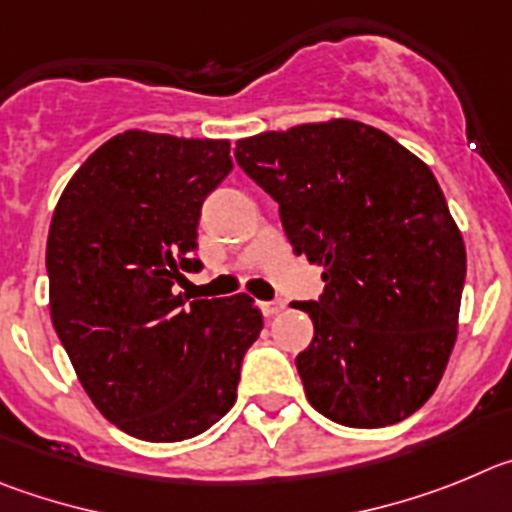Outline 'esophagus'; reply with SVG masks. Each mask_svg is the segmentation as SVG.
Listing matches in <instances>:
<instances>
[{
  "label": "esophagus",
  "instance_id": "esophagus-1",
  "mask_svg": "<svg viewBox=\"0 0 512 512\" xmlns=\"http://www.w3.org/2000/svg\"><path fill=\"white\" fill-rule=\"evenodd\" d=\"M260 308H262V313H265L267 319H270V316H275V313L283 311L285 301H283V298H275V301H262Z\"/></svg>",
  "mask_w": 512,
  "mask_h": 512
}]
</instances>
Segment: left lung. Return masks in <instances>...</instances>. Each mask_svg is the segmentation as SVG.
I'll list each match as a JSON object with an SVG mask.
<instances>
[{
  "instance_id": "left-lung-1",
  "label": "left lung",
  "mask_w": 512,
  "mask_h": 512,
  "mask_svg": "<svg viewBox=\"0 0 512 512\" xmlns=\"http://www.w3.org/2000/svg\"><path fill=\"white\" fill-rule=\"evenodd\" d=\"M239 168L280 206L296 255L324 267L296 303L313 339L296 357L308 403L380 428L416 413L457 342L467 250L431 168L354 119L245 137Z\"/></svg>"
}]
</instances>
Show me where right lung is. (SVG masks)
I'll return each mask as SVG.
<instances>
[{"label": "right lung", "instance_id": "add662e5", "mask_svg": "<svg viewBox=\"0 0 512 512\" xmlns=\"http://www.w3.org/2000/svg\"><path fill=\"white\" fill-rule=\"evenodd\" d=\"M232 170L229 140L127 130L63 188L48 232L50 319L99 413L142 441L204 434L237 400L262 331L247 293L191 301L204 199Z\"/></svg>", "mask_w": 512, "mask_h": 512}]
</instances>
